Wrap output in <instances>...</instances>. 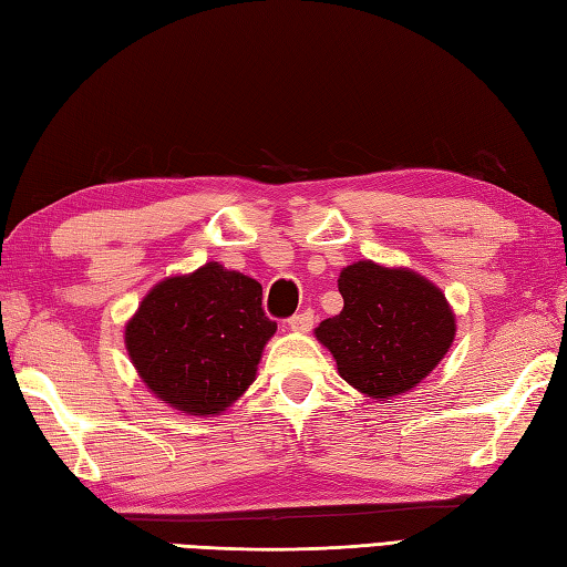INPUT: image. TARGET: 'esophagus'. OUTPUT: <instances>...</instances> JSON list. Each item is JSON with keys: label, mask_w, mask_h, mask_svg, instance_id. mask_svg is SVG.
Masks as SVG:
<instances>
[{"label": "esophagus", "mask_w": 567, "mask_h": 567, "mask_svg": "<svg viewBox=\"0 0 567 567\" xmlns=\"http://www.w3.org/2000/svg\"><path fill=\"white\" fill-rule=\"evenodd\" d=\"M312 320H316L312 310H303V312H298V316L288 318V327H291L293 332H308L312 327Z\"/></svg>", "instance_id": "1"}]
</instances>
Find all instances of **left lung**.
<instances>
[{
	"instance_id": "obj_1",
	"label": "left lung",
	"mask_w": 567,
	"mask_h": 567,
	"mask_svg": "<svg viewBox=\"0 0 567 567\" xmlns=\"http://www.w3.org/2000/svg\"><path fill=\"white\" fill-rule=\"evenodd\" d=\"M344 308L316 330L342 379L373 400L408 393L444 359L456 337L446 296L412 269L369 259L339 274Z\"/></svg>"
}]
</instances>
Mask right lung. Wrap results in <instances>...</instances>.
<instances>
[{
  "label": "right lung",
  "instance_id": "right-lung-1",
  "mask_svg": "<svg viewBox=\"0 0 567 567\" xmlns=\"http://www.w3.org/2000/svg\"><path fill=\"white\" fill-rule=\"evenodd\" d=\"M276 322L264 316L261 284L208 261L169 276L125 324V349L143 383L169 408L218 414L257 375Z\"/></svg>",
  "mask_w": 567,
  "mask_h": 567
}]
</instances>
